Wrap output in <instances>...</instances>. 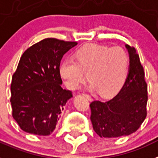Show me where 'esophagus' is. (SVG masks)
Segmentation results:
<instances>
[{"label": "esophagus", "mask_w": 158, "mask_h": 158, "mask_svg": "<svg viewBox=\"0 0 158 158\" xmlns=\"http://www.w3.org/2000/svg\"><path fill=\"white\" fill-rule=\"evenodd\" d=\"M83 95H84V96H85V98H88L89 100H90V99H91V97H90V96H89V94H83Z\"/></svg>", "instance_id": "obj_1"}]
</instances>
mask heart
Instances as JSON below:
<instances>
[{"label":"heart","instance_id":"b5f03b06","mask_svg":"<svg viewBox=\"0 0 158 158\" xmlns=\"http://www.w3.org/2000/svg\"><path fill=\"white\" fill-rule=\"evenodd\" d=\"M60 64L59 73L67 88L77 89L85 73L92 81L89 89L102 96H112L123 88L128 75L129 57L122 48L87 44Z\"/></svg>","mask_w":158,"mask_h":158}]
</instances>
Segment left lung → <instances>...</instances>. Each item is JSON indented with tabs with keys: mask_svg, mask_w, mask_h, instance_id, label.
I'll return each mask as SVG.
<instances>
[{
	"mask_svg": "<svg viewBox=\"0 0 158 158\" xmlns=\"http://www.w3.org/2000/svg\"><path fill=\"white\" fill-rule=\"evenodd\" d=\"M129 54L128 75L123 88L106 102L90 103V119L100 137L125 136L135 132L146 118L147 84L140 57L134 48L125 45Z\"/></svg>",
	"mask_w": 158,
	"mask_h": 158,
	"instance_id": "8db88e82",
	"label": "left lung"
}]
</instances>
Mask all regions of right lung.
<instances>
[{
	"label": "right lung",
	"mask_w": 158,
	"mask_h": 158,
	"mask_svg": "<svg viewBox=\"0 0 158 158\" xmlns=\"http://www.w3.org/2000/svg\"><path fill=\"white\" fill-rule=\"evenodd\" d=\"M77 42L48 38L34 44L21 57L11 82L13 117L26 132L38 135L52 133L70 90L61 87V59Z\"/></svg>",
	"instance_id": "1"
}]
</instances>
